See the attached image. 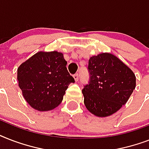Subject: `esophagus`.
Listing matches in <instances>:
<instances>
[{
	"label": "esophagus",
	"mask_w": 149,
	"mask_h": 149,
	"mask_svg": "<svg viewBox=\"0 0 149 149\" xmlns=\"http://www.w3.org/2000/svg\"><path fill=\"white\" fill-rule=\"evenodd\" d=\"M73 78H74L75 81L76 82L78 81V80H79V75H78V73L73 75Z\"/></svg>",
	"instance_id": "34e87169"
}]
</instances>
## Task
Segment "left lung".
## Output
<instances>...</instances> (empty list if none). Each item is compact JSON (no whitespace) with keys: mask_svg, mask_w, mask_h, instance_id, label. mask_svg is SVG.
Segmentation results:
<instances>
[{"mask_svg":"<svg viewBox=\"0 0 149 149\" xmlns=\"http://www.w3.org/2000/svg\"><path fill=\"white\" fill-rule=\"evenodd\" d=\"M90 79L82 93L86 109L104 118L120 110L136 85L132 70L111 53H100L89 59Z\"/></svg>","mask_w":149,"mask_h":149,"instance_id":"8db88e82","label":"left lung"}]
</instances>
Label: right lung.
I'll use <instances>...</instances> for the list:
<instances>
[{
    "label": "right lung",
    "mask_w": 149,
    "mask_h": 149,
    "mask_svg": "<svg viewBox=\"0 0 149 149\" xmlns=\"http://www.w3.org/2000/svg\"><path fill=\"white\" fill-rule=\"evenodd\" d=\"M66 64L61 52H38L18 67V86L31 107L47 111L61 104L69 85L75 82Z\"/></svg>",
    "instance_id": "obj_1"
}]
</instances>
